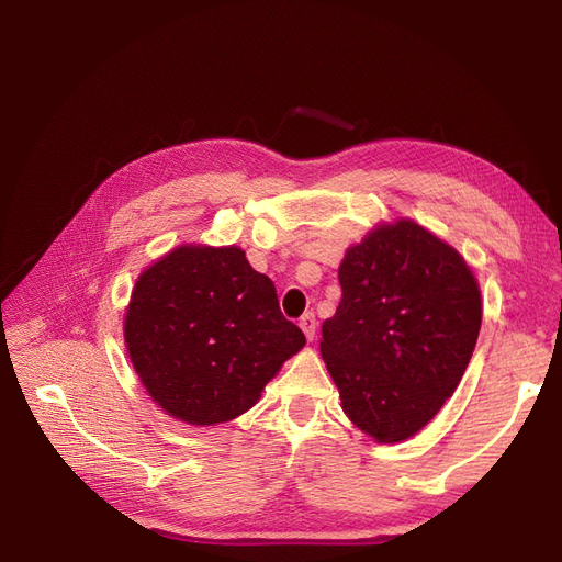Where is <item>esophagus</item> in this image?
Wrapping results in <instances>:
<instances>
[{
  "label": "esophagus",
  "mask_w": 562,
  "mask_h": 562,
  "mask_svg": "<svg viewBox=\"0 0 562 562\" xmlns=\"http://www.w3.org/2000/svg\"><path fill=\"white\" fill-rule=\"evenodd\" d=\"M316 326H318V321H316L314 312H307V314H304V316L300 318V328H302L304 335H307L310 342H312L314 335H316Z\"/></svg>",
  "instance_id": "obj_1"
}]
</instances>
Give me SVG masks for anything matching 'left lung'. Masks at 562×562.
Returning <instances> with one entry per match:
<instances>
[{
    "label": "left lung",
    "instance_id": "1",
    "mask_svg": "<svg viewBox=\"0 0 562 562\" xmlns=\"http://www.w3.org/2000/svg\"><path fill=\"white\" fill-rule=\"evenodd\" d=\"M321 356L342 411L380 443L411 438L454 394L481 330V291L454 248L413 220L382 225L339 265Z\"/></svg>",
    "mask_w": 562,
    "mask_h": 562
}]
</instances>
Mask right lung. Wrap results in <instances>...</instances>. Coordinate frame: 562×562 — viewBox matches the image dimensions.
Listing matches in <instances>:
<instances>
[{"label": "right lung", "instance_id": "obj_1", "mask_svg": "<svg viewBox=\"0 0 562 562\" xmlns=\"http://www.w3.org/2000/svg\"><path fill=\"white\" fill-rule=\"evenodd\" d=\"M124 337L147 394L196 427L258 403L304 335L279 310L277 288L236 246H182L143 271Z\"/></svg>", "mask_w": 562, "mask_h": 562}]
</instances>
